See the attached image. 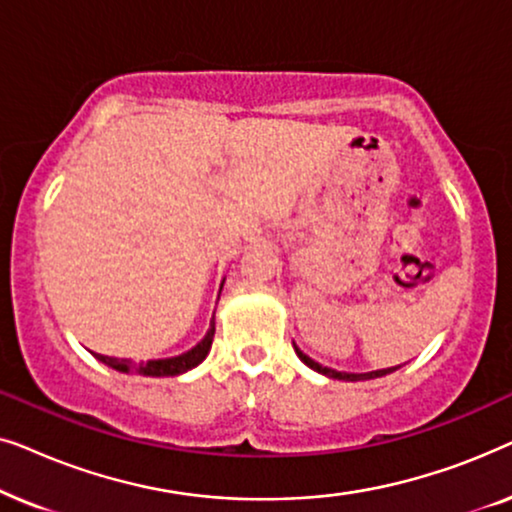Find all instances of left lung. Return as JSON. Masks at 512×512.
Segmentation results:
<instances>
[{
  "label": "left lung",
  "mask_w": 512,
  "mask_h": 512,
  "mask_svg": "<svg viewBox=\"0 0 512 512\" xmlns=\"http://www.w3.org/2000/svg\"><path fill=\"white\" fill-rule=\"evenodd\" d=\"M296 354L300 356V361L305 363V366H310L312 370H317V373H324V375H328V377H333V380H373V377H382V375H389V373H394V370L398 368H384V370H373V373H361V375H354V373H340V370H331V368H324V366H319L317 361H312L310 356H305L303 352H300V349L296 347Z\"/></svg>",
  "instance_id": "obj_1"
}]
</instances>
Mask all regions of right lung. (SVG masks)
Returning <instances> with one entry per match:
<instances>
[{"mask_svg":"<svg viewBox=\"0 0 512 512\" xmlns=\"http://www.w3.org/2000/svg\"><path fill=\"white\" fill-rule=\"evenodd\" d=\"M212 338H214V319H212V328H209L205 338H202V342H198L191 352H186L181 356H172V359L132 363L128 359H114V356H102V354H95V356L102 363H107L109 368L121 370V373H135V375H149V377H172V375H181V373H186V370L198 366V363L207 356L209 347H212Z\"/></svg>","mask_w":512,"mask_h":512,"instance_id":"1","label":"right lung"}]
</instances>
